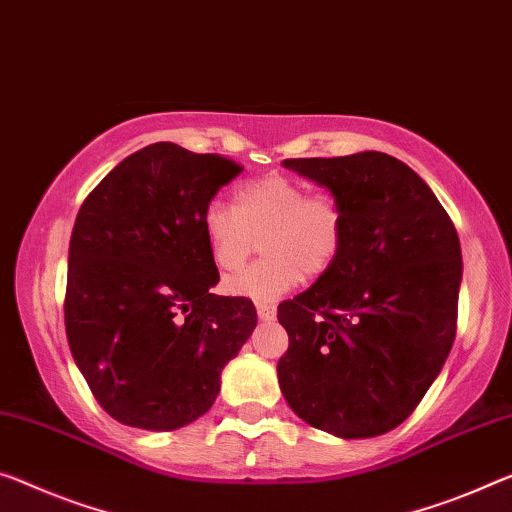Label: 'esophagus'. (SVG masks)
<instances>
[{"mask_svg": "<svg viewBox=\"0 0 512 512\" xmlns=\"http://www.w3.org/2000/svg\"><path fill=\"white\" fill-rule=\"evenodd\" d=\"M256 313L261 320H274V316H277V309H274V304H270V302H256Z\"/></svg>", "mask_w": 512, "mask_h": 512, "instance_id": "obj_1", "label": "esophagus"}]
</instances>
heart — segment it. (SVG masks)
<instances>
[{"label":"heart","instance_id":"1","mask_svg":"<svg viewBox=\"0 0 512 512\" xmlns=\"http://www.w3.org/2000/svg\"><path fill=\"white\" fill-rule=\"evenodd\" d=\"M345 208L334 192H309L302 180L267 174L233 190V208L212 201L201 215L210 261L222 274L238 272L261 240L263 258L226 281L231 295L274 302L304 277L332 270L345 242Z\"/></svg>","mask_w":512,"mask_h":512}]
</instances>
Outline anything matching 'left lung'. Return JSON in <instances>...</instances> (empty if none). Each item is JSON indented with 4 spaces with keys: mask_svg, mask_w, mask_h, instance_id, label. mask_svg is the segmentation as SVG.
<instances>
[{
    "mask_svg": "<svg viewBox=\"0 0 512 512\" xmlns=\"http://www.w3.org/2000/svg\"><path fill=\"white\" fill-rule=\"evenodd\" d=\"M283 167L343 201L332 270L279 304V387L309 426L343 439L400 426L442 371L458 327V231L419 174L387 153L295 157Z\"/></svg>",
    "mask_w": 512,
    "mask_h": 512,
    "instance_id": "left-lung-1",
    "label": "left lung"
}]
</instances>
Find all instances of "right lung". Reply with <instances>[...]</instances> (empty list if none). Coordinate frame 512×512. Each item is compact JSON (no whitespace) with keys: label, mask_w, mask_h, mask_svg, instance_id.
<instances>
[{"label":"right lung","mask_w":512,"mask_h":512,"mask_svg":"<svg viewBox=\"0 0 512 512\" xmlns=\"http://www.w3.org/2000/svg\"><path fill=\"white\" fill-rule=\"evenodd\" d=\"M242 167L157 141L125 157L77 212L66 336L98 403L119 423L176 430L215 403L222 368L256 327L254 302L210 293L201 215Z\"/></svg>","instance_id":"add662e5"}]
</instances>
